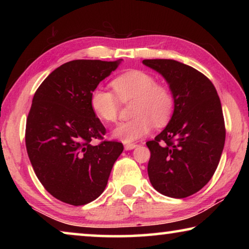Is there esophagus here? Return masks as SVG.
<instances>
[{"label": "esophagus", "instance_id": "esophagus-1", "mask_svg": "<svg viewBox=\"0 0 249 249\" xmlns=\"http://www.w3.org/2000/svg\"><path fill=\"white\" fill-rule=\"evenodd\" d=\"M124 147H125V149H126V150H130V149L136 148L137 145H136V144H125V145H124Z\"/></svg>", "mask_w": 249, "mask_h": 249}]
</instances>
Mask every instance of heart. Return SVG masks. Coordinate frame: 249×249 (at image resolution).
<instances>
[{
  "label": "heart",
  "instance_id": "1",
  "mask_svg": "<svg viewBox=\"0 0 249 249\" xmlns=\"http://www.w3.org/2000/svg\"><path fill=\"white\" fill-rule=\"evenodd\" d=\"M112 91L95 88L90 95V107L94 114L105 123L119 119L122 103L132 104V120L123 122L113 130V137L132 142L148 134L153 125L162 126L175 111L174 92L167 84L158 83L154 74L144 70L130 69L112 80Z\"/></svg>",
  "mask_w": 249,
  "mask_h": 249
}]
</instances>
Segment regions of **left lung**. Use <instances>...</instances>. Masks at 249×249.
<instances>
[{
  "mask_svg": "<svg viewBox=\"0 0 249 249\" xmlns=\"http://www.w3.org/2000/svg\"><path fill=\"white\" fill-rule=\"evenodd\" d=\"M169 83L176 105L169 124L150 150V183L163 196L183 199L200 191L215 172L225 142L222 105L211 80L171 59H145Z\"/></svg>",
  "mask_w": 249,
  "mask_h": 249,
  "instance_id": "left-lung-1",
  "label": "left lung"
}]
</instances>
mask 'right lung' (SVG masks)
Wrapping results in <instances>:
<instances>
[{
  "instance_id": "add662e5",
  "label": "right lung",
  "mask_w": 249,
  "mask_h": 249,
  "mask_svg": "<svg viewBox=\"0 0 249 249\" xmlns=\"http://www.w3.org/2000/svg\"><path fill=\"white\" fill-rule=\"evenodd\" d=\"M119 61L72 60L53 70L33 98L25 144L37 178L53 197L84 205L101 196L123 144L105 141L107 129L90 95ZM94 139L100 140L98 145Z\"/></svg>"
}]
</instances>
